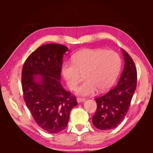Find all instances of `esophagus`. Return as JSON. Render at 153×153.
Returning a JSON list of instances; mask_svg holds the SVG:
<instances>
[{
	"mask_svg": "<svg viewBox=\"0 0 153 153\" xmlns=\"http://www.w3.org/2000/svg\"><path fill=\"white\" fill-rule=\"evenodd\" d=\"M85 100H86V99H85V98H77V102H79V103L84 102Z\"/></svg>",
	"mask_w": 153,
	"mask_h": 153,
	"instance_id": "34e87169",
	"label": "esophagus"
}]
</instances>
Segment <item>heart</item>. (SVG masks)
Segmentation results:
<instances>
[{"instance_id":"b5f03b06","label":"heart","mask_w":153,"mask_h":153,"mask_svg":"<svg viewBox=\"0 0 153 153\" xmlns=\"http://www.w3.org/2000/svg\"><path fill=\"white\" fill-rule=\"evenodd\" d=\"M73 62H65L62 74L67 86L72 90L77 88L85 74L86 81L76 93L81 96L94 94L98 89L107 91L115 83L121 69V59L113 51L83 49L74 55Z\"/></svg>"}]
</instances>
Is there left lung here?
I'll return each mask as SVG.
<instances>
[{
  "label": "left lung",
  "instance_id": "1",
  "mask_svg": "<svg viewBox=\"0 0 153 153\" xmlns=\"http://www.w3.org/2000/svg\"><path fill=\"white\" fill-rule=\"evenodd\" d=\"M125 65L117 86L104 95L95 98L97 111L92 123L101 130H109L119 126L128 113L136 88L137 71L133 59L123 49Z\"/></svg>",
  "mask_w": 153,
  "mask_h": 153
}]
</instances>
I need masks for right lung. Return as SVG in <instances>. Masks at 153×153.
Returning a JSON list of instances; mask_svg holds the SVG:
<instances>
[{
	"instance_id": "right-lung-1",
	"label": "right lung",
	"mask_w": 153,
	"mask_h": 153,
	"mask_svg": "<svg viewBox=\"0 0 153 153\" xmlns=\"http://www.w3.org/2000/svg\"><path fill=\"white\" fill-rule=\"evenodd\" d=\"M68 51L59 44L42 45L30 54L22 68L24 101L36 123L51 134L66 128L70 111L77 105L76 97L60 82L63 56Z\"/></svg>"
}]
</instances>
